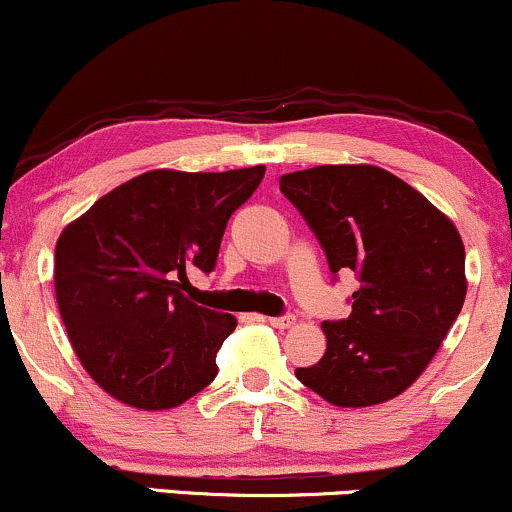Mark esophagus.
<instances>
[{"instance_id": "1", "label": "esophagus", "mask_w": 512, "mask_h": 512, "mask_svg": "<svg viewBox=\"0 0 512 512\" xmlns=\"http://www.w3.org/2000/svg\"><path fill=\"white\" fill-rule=\"evenodd\" d=\"M267 322L272 327H276V330H289V327L296 322V317L293 315H281V317H267Z\"/></svg>"}]
</instances>
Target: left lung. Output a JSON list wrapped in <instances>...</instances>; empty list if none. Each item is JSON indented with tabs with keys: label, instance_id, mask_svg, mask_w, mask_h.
<instances>
[{
	"label": "left lung",
	"instance_id": "left-lung-1",
	"mask_svg": "<svg viewBox=\"0 0 512 512\" xmlns=\"http://www.w3.org/2000/svg\"><path fill=\"white\" fill-rule=\"evenodd\" d=\"M279 187L320 240L332 274H358L351 315L322 322L327 351L296 378L334 407H373L419 380L467 296L460 231L390 170L315 166Z\"/></svg>",
	"mask_w": 512,
	"mask_h": 512
}]
</instances>
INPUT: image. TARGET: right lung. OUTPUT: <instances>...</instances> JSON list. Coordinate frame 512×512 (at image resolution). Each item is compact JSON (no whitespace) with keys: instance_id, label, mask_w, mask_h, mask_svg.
Wrapping results in <instances>:
<instances>
[{"instance_id":"add662e5","label":"right lung","mask_w":512,"mask_h":512,"mask_svg":"<svg viewBox=\"0 0 512 512\" xmlns=\"http://www.w3.org/2000/svg\"><path fill=\"white\" fill-rule=\"evenodd\" d=\"M262 178L264 166L149 170L64 226L57 308L81 366L117 402L173 409L216 378L238 320L192 301L187 276L214 269L228 219Z\"/></svg>"}]
</instances>
